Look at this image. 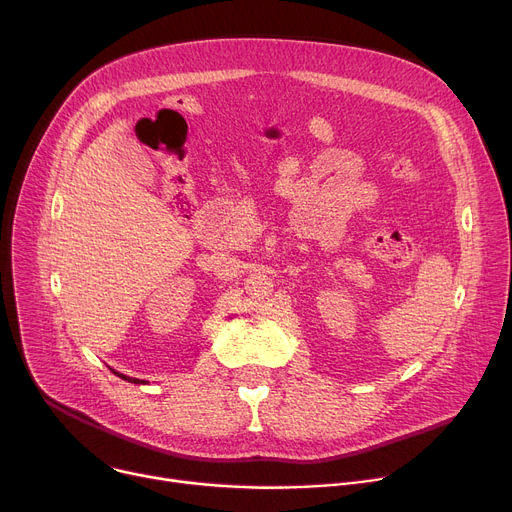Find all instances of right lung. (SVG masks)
Returning <instances> with one entry per match:
<instances>
[{
    "label": "right lung",
    "mask_w": 512,
    "mask_h": 512,
    "mask_svg": "<svg viewBox=\"0 0 512 512\" xmlns=\"http://www.w3.org/2000/svg\"><path fill=\"white\" fill-rule=\"evenodd\" d=\"M115 374H117V377H121V379L129 381V383H144V381H140V379H127V377H125V374H119V372H115Z\"/></svg>",
    "instance_id": "obj_1"
}]
</instances>
